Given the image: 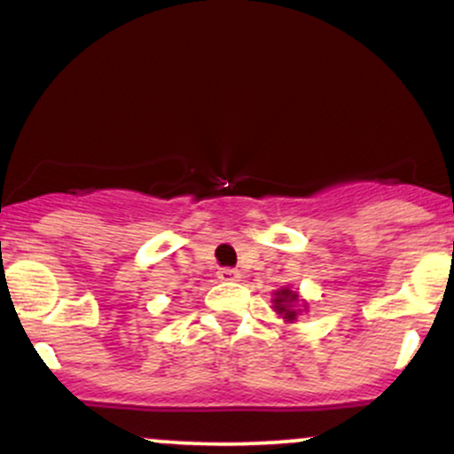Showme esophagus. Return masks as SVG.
Wrapping results in <instances>:
<instances>
[{"label":"esophagus","instance_id":"esophagus-1","mask_svg":"<svg viewBox=\"0 0 454 454\" xmlns=\"http://www.w3.org/2000/svg\"><path fill=\"white\" fill-rule=\"evenodd\" d=\"M217 279L220 281H239L241 279V273L237 269H220L217 270Z\"/></svg>","mask_w":454,"mask_h":454}]
</instances>
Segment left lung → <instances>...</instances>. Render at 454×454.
<instances>
[{
    "label": "left lung",
    "instance_id": "left-lung-1",
    "mask_svg": "<svg viewBox=\"0 0 454 454\" xmlns=\"http://www.w3.org/2000/svg\"><path fill=\"white\" fill-rule=\"evenodd\" d=\"M270 303H273L275 314H278L286 325H293V322H296V317L309 309V303H307L305 299H301L299 290H293L290 286L275 290Z\"/></svg>",
    "mask_w": 454,
    "mask_h": 454
}]
</instances>
